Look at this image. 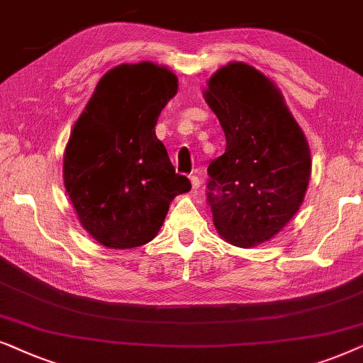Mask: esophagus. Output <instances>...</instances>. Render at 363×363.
<instances>
[{
	"instance_id": "esophagus-1",
	"label": "esophagus",
	"mask_w": 363,
	"mask_h": 363,
	"mask_svg": "<svg viewBox=\"0 0 363 363\" xmlns=\"http://www.w3.org/2000/svg\"><path fill=\"white\" fill-rule=\"evenodd\" d=\"M191 184H192V189L194 191H197L201 187V179H199V176H191Z\"/></svg>"
}]
</instances>
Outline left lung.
<instances>
[{
	"instance_id": "8db88e82",
	"label": "left lung",
	"mask_w": 363,
	"mask_h": 363,
	"mask_svg": "<svg viewBox=\"0 0 363 363\" xmlns=\"http://www.w3.org/2000/svg\"><path fill=\"white\" fill-rule=\"evenodd\" d=\"M206 101L225 134V152L207 167V204L222 239L254 247L301 207L311 151L279 89L252 66L220 67Z\"/></svg>"
}]
</instances>
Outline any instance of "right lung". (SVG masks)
Here are the masks:
<instances>
[{
	"mask_svg": "<svg viewBox=\"0 0 363 363\" xmlns=\"http://www.w3.org/2000/svg\"><path fill=\"white\" fill-rule=\"evenodd\" d=\"M177 77L154 62L121 65L101 77L65 152V187L99 244L133 249L161 229L174 197L191 191L176 174L156 123Z\"/></svg>",
	"mask_w": 363,
	"mask_h": 363,
	"instance_id": "right-lung-1",
	"label": "right lung"
}]
</instances>
